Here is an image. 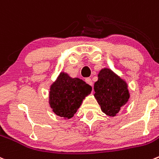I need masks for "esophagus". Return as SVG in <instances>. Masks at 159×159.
<instances>
[{"mask_svg": "<svg viewBox=\"0 0 159 159\" xmlns=\"http://www.w3.org/2000/svg\"><path fill=\"white\" fill-rule=\"evenodd\" d=\"M85 82L87 83L88 84H89V85H91V86H92V84H93L92 79H91V78H86V79H85Z\"/></svg>", "mask_w": 159, "mask_h": 159, "instance_id": "obj_1", "label": "esophagus"}]
</instances>
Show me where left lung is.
I'll use <instances>...</instances> for the list:
<instances>
[{"label": "left lung", "mask_w": 159, "mask_h": 159, "mask_svg": "<svg viewBox=\"0 0 159 159\" xmlns=\"http://www.w3.org/2000/svg\"><path fill=\"white\" fill-rule=\"evenodd\" d=\"M94 84L95 97L104 113L114 116L130 98L127 83L110 69L100 70Z\"/></svg>", "instance_id": "obj_1"}]
</instances>
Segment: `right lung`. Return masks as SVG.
I'll use <instances>...</instances> for the list:
<instances>
[{
  "label": "right lung",
  "instance_id": "add662e5",
  "mask_svg": "<svg viewBox=\"0 0 159 159\" xmlns=\"http://www.w3.org/2000/svg\"><path fill=\"white\" fill-rule=\"evenodd\" d=\"M91 92L92 87L84 81L61 72L50 87V106L56 115L70 119Z\"/></svg>",
  "mask_w": 159,
  "mask_h": 159
}]
</instances>
